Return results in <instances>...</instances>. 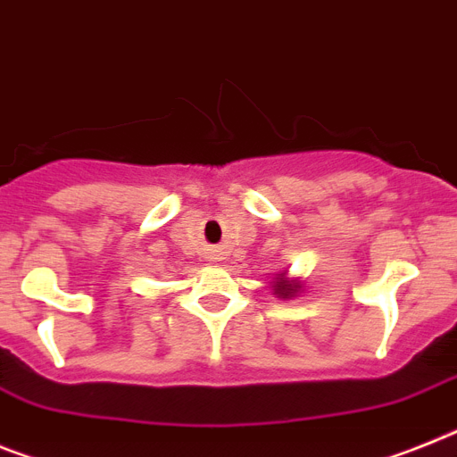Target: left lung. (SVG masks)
I'll use <instances>...</instances> for the list:
<instances>
[{
  "instance_id": "left-lung-1",
  "label": "left lung",
  "mask_w": 457,
  "mask_h": 457,
  "mask_svg": "<svg viewBox=\"0 0 457 457\" xmlns=\"http://www.w3.org/2000/svg\"><path fill=\"white\" fill-rule=\"evenodd\" d=\"M272 291H275L277 298H294V295H298L303 291V282L295 279V277H287V272H282V275L275 277Z\"/></svg>"
}]
</instances>
